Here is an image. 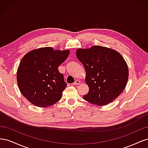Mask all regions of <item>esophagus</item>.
Segmentation results:
<instances>
[{
    "mask_svg": "<svg viewBox=\"0 0 148 148\" xmlns=\"http://www.w3.org/2000/svg\"><path fill=\"white\" fill-rule=\"evenodd\" d=\"M80 83H81V82L79 81V80H76V81L73 83L74 85H77V84H79Z\"/></svg>",
    "mask_w": 148,
    "mask_h": 148,
    "instance_id": "1",
    "label": "esophagus"
}]
</instances>
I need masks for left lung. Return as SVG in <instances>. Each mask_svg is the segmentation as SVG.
Wrapping results in <instances>:
<instances>
[{
    "mask_svg": "<svg viewBox=\"0 0 148 148\" xmlns=\"http://www.w3.org/2000/svg\"><path fill=\"white\" fill-rule=\"evenodd\" d=\"M77 59L86 71L89 92L83 99L91 104L105 106L115 99L126 86L128 69L120 53L114 49L94 46L78 49Z\"/></svg>",
    "mask_w": 148,
    "mask_h": 148,
    "instance_id": "1",
    "label": "left lung"
}]
</instances>
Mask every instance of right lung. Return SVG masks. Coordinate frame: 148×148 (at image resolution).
Listing matches in <instances>:
<instances>
[{
	"instance_id": "1",
	"label": "right lung",
	"mask_w": 148,
	"mask_h": 148,
	"mask_svg": "<svg viewBox=\"0 0 148 148\" xmlns=\"http://www.w3.org/2000/svg\"><path fill=\"white\" fill-rule=\"evenodd\" d=\"M69 53V50L61 51L46 47L31 51L23 57L16 79L20 92L31 104L47 107L61 99L66 83L58 67Z\"/></svg>"
}]
</instances>
